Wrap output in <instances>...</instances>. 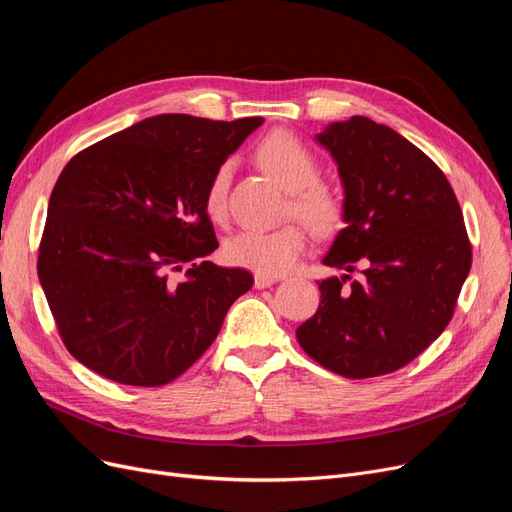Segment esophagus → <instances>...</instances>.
Masks as SVG:
<instances>
[{
    "label": "esophagus",
    "mask_w": 512,
    "mask_h": 512,
    "mask_svg": "<svg viewBox=\"0 0 512 512\" xmlns=\"http://www.w3.org/2000/svg\"><path fill=\"white\" fill-rule=\"evenodd\" d=\"M276 276H266V274H255V289H266L276 283Z\"/></svg>",
    "instance_id": "obj_1"
}]
</instances>
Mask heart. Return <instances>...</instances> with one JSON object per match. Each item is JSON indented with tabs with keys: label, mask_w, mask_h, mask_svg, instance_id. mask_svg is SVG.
<instances>
[{
	"label": "heart",
	"mask_w": 512,
	"mask_h": 512,
	"mask_svg": "<svg viewBox=\"0 0 512 512\" xmlns=\"http://www.w3.org/2000/svg\"><path fill=\"white\" fill-rule=\"evenodd\" d=\"M259 166L276 183L289 191L287 210L304 221L312 232L327 236L336 232L344 219V200L338 189L321 183L319 159L310 148L287 131H274L257 148ZM229 163L212 174L204 195V208L214 223L227 217ZM306 251V232L298 223L280 225L270 232L246 229L229 238L223 246L227 263L253 270L255 274L280 276L289 272Z\"/></svg>",
	"instance_id": "b5f03b06"
}]
</instances>
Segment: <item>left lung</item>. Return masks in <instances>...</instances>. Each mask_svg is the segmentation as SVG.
I'll list each match as a JSON object with an SVG mask.
<instances>
[{
	"label": "left lung",
	"instance_id": "left-lung-1",
	"mask_svg": "<svg viewBox=\"0 0 512 512\" xmlns=\"http://www.w3.org/2000/svg\"><path fill=\"white\" fill-rule=\"evenodd\" d=\"M315 140L336 161L344 223L323 263L321 304L295 336L344 378L400 370L449 325L472 266L464 214L447 176L398 131L366 117L327 125ZM357 265L365 274L346 288Z\"/></svg>",
	"mask_w": 512,
	"mask_h": 512
}]
</instances>
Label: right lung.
Here are the masks:
<instances>
[{"mask_svg": "<svg viewBox=\"0 0 512 512\" xmlns=\"http://www.w3.org/2000/svg\"><path fill=\"white\" fill-rule=\"evenodd\" d=\"M263 123L157 114L80 151L48 200L38 276L61 340L114 383H172L253 287L219 268L212 174Z\"/></svg>", "mask_w": 512, "mask_h": 512, "instance_id": "add662e5", "label": "right lung"}]
</instances>
